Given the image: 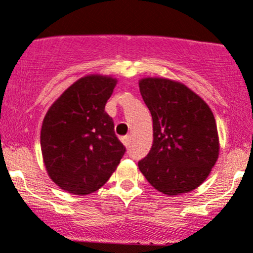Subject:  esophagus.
<instances>
[{
  "label": "esophagus",
  "instance_id": "34e87169",
  "mask_svg": "<svg viewBox=\"0 0 253 253\" xmlns=\"http://www.w3.org/2000/svg\"><path fill=\"white\" fill-rule=\"evenodd\" d=\"M122 142H123V144L126 145V146H129V144H130V136H129V135H126V136L122 137Z\"/></svg>",
  "mask_w": 253,
  "mask_h": 253
}]
</instances>
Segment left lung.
I'll return each instance as SVG.
<instances>
[{
    "mask_svg": "<svg viewBox=\"0 0 253 253\" xmlns=\"http://www.w3.org/2000/svg\"><path fill=\"white\" fill-rule=\"evenodd\" d=\"M152 117L154 142L139 169L166 196L198 188L219 156V136L208 104L183 84L161 77L139 81Z\"/></svg>",
    "mask_w": 253,
    "mask_h": 253,
    "instance_id": "obj_1",
    "label": "left lung"
}]
</instances>
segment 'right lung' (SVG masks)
Wrapping results in <instances>:
<instances>
[{
  "instance_id": "add662e5",
  "label": "right lung",
  "mask_w": 253,
  "mask_h": 253,
  "mask_svg": "<svg viewBox=\"0 0 253 253\" xmlns=\"http://www.w3.org/2000/svg\"><path fill=\"white\" fill-rule=\"evenodd\" d=\"M117 79L87 75L72 84L42 121L41 146L45 169L61 189L77 196L98 191L126 152L104 107Z\"/></svg>"
}]
</instances>
